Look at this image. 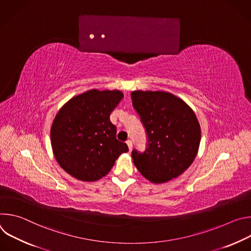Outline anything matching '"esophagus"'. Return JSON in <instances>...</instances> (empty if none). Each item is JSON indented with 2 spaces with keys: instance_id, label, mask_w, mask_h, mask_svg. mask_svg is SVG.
Here are the masks:
<instances>
[{
  "instance_id": "esophagus-1",
  "label": "esophagus",
  "mask_w": 251,
  "mask_h": 251,
  "mask_svg": "<svg viewBox=\"0 0 251 251\" xmlns=\"http://www.w3.org/2000/svg\"><path fill=\"white\" fill-rule=\"evenodd\" d=\"M126 144L128 145V148H129V150L131 151V150H132V147H133V143H132V141H131V140H128V141L126 142Z\"/></svg>"
}]
</instances>
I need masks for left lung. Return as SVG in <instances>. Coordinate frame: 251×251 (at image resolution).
<instances>
[{
  "label": "left lung",
  "instance_id": "obj_1",
  "mask_svg": "<svg viewBox=\"0 0 251 251\" xmlns=\"http://www.w3.org/2000/svg\"><path fill=\"white\" fill-rule=\"evenodd\" d=\"M131 98L148 136L144 153L133 150V163L148 181L167 183L183 174L198 154V118L183 99L170 92L135 90Z\"/></svg>",
  "mask_w": 251,
  "mask_h": 251
}]
</instances>
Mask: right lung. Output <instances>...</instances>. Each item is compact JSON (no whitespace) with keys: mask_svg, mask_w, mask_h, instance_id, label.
<instances>
[{"mask_svg":"<svg viewBox=\"0 0 251 251\" xmlns=\"http://www.w3.org/2000/svg\"><path fill=\"white\" fill-rule=\"evenodd\" d=\"M124 94L117 89H91L69 99L55 115L50 141L58 165L83 182L106 176L118 157L129 151L116 139L110 114Z\"/></svg>","mask_w":251,"mask_h":251,"instance_id":"right-lung-1","label":"right lung"}]
</instances>
